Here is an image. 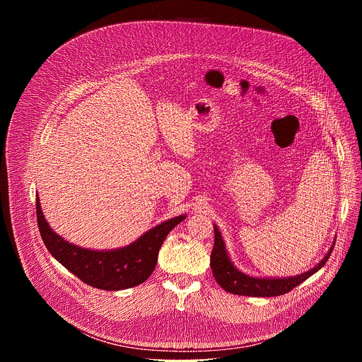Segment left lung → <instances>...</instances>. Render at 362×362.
<instances>
[{"label": "left lung", "instance_id": "8db88e82", "mask_svg": "<svg viewBox=\"0 0 362 362\" xmlns=\"http://www.w3.org/2000/svg\"><path fill=\"white\" fill-rule=\"evenodd\" d=\"M215 229V245L211 255V268L214 272V276L216 282L223 288L226 292H230L233 295H243V296H278L284 295L289 291H292L295 286L306 281L309 276H313L315 272H318L328 261V257L335 246V239L327 252V255L322 259L313 268L303 274L295 275V276H284V278H271V276H252L247 274H243L239 271L230 257L228 255L223 238L218 229L216 225H214Z\"/></svg>", "mask_w": 362, "mask_h": 362}]
</instances>
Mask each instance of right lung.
Wrapping results in <instances>:
<instances>
[{"label":"right lung","mask_w":362,"mask_h":362,"mask_svg":"<svg viewBox=\"0 0 362 362\" xmlns=\"http://www.w3.org/2000/svg\"><path fill=\"white\" fill-rule=\"evenodd\" d=\"M37 223L48 252L84 284L103 289L120 291L143 284L156 268L158 255L169 232L186 215L172 218L151 228L127 246L117 249H88L67 242L49 228L35 196Z\"/></svg>","instance_id":"obj_1"}]
</instances>
